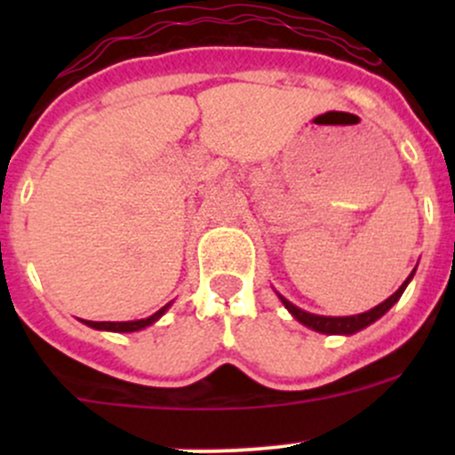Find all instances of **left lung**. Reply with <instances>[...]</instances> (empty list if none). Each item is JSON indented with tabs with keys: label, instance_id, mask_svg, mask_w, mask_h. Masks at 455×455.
I'll use <instances>...</instances> for the list:
<instances>
[{
	"label": "left lung",
	"instance_id": "left-lung-1",
	"mask_svg": "<svg viewBox=\"0 0 455 455\" xmlns=\"http://www.w3.org/2000/svg\"><path fill=\"white\" fill-rule=\"evenodd\" d=\"M411 277H414V270H411L410 277L403 282V286L398 288L396 292H394L392 297H387V299L383 301V304H379L376 308L368 310V313H361V315H352V316H323V315H313V313H306V310L297 308L295 304H291V301L286 299V297L279 295V299H282V304L286 306V310L295 316L299 323H304L306 328L315 330V332H323V334H355L359 332V330L368 328L370 323H374L376 319H380L385 313H387L389 308H392L394 304H396L398 299H401V295L405 292L407 283L411 282Z\"/></svg>",
	"mask_w": 455,
	"mask_h": 455
}]
</instances>
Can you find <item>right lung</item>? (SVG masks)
Segmentation results:
<instances>
[{
	"label": "right lung",
	"mask_w": 455,
	"mask_h": 455,
	"mask_svg": "<svg viewBox=\"0 0 455 455\" xmlns=\"http://www.w3.org/2000/svg\"><path fill=\"white\" fill-rule=\"evenodd\" d=\"M169 306H172V304L163 306L158 313L147 316V319H136V321H84V319H81V321H84L85 325H90V328H94V330H108V332H136V330H142V328H147V325L156 323L160 316L167 313Z\"/></svg>",
	"instance_id": "obj_1"
}]
</instances>
